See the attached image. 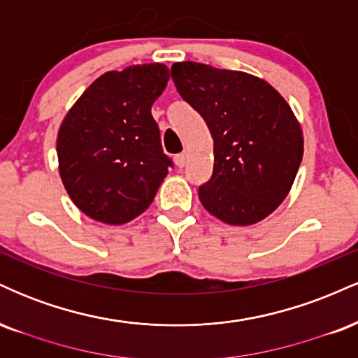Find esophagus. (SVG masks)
<instances>
[{
	"label": "esophagus",
	"instance_id": "obj_1",
	"mask_svg": "<svg viewBox=\"0 0 358 358\" xmlns=\"http://www.w3.org/2000/svg\"><path fill=\"white\" fill-rule=\"evenodd\" d=\"M175 163H176V166H178V168H183L185 165H187V155H185V153L176 155L175 156Z\"/></svg>",
	"mask_w": 358,
	"mask_h": 358
}]
</instances>
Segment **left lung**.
<instances>
[{"mask_svg":"<svg viewBox=\"0 0 358 358\" xmlns=\"http://www.w3.org/2000/svg\"><path fill=\"white\" fill-rule=\"evenodd\" d=\"M171 77L213 138V171L199 188L200 202L225 224L266 219L287 196L303 158V131L289 104L245 72L176 62Z\"/></svg>","mask_w":358,"mask_h":358,"instance_id":"obj_1","label":"left lung"}]
</instances>
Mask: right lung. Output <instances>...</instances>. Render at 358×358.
I'll use <instances>...</instances> for the list:
<instances>
[{
	"instance_id": "1",
	"label": "right lung",
	"mask_w": 358,
	"mask_h": 358,
	"mask_svg": "<svg viewBox=\"0 0 358 358\" xmlns=\"http://www.w3.org/2000/svg\"><path fill=\"white\" fill-rule=\"evenodd\" d=\"M168 80L163 64L106 72L62 121L57 136L62 183L90 219L121 225L153 202L173 165L151 116Z\"/></svg>"
}]
</instances>
